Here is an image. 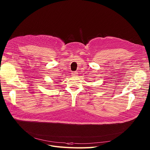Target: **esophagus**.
Returning a JSON list of instances; mask_svg holds the SVG:
<instances>
[{"label":"esophagus","mask_w":150,"mask_h":150,"mask_svg":"<svg viewBox=\"0 0 150 150\" xmlns=\"http://www.w3.org/2000/svg\"><path fill=\"white\" fill-rule=\"evenodd\" d=\"M72 76H75L78 75V72H72Z\"/></svg>","instance_id":"esophagus-1"}]
</instances>
